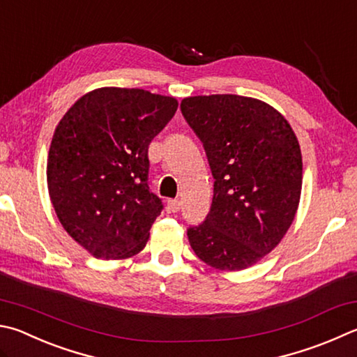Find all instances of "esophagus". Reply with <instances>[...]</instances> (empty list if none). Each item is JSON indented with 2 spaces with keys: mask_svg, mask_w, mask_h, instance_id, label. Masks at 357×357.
<instances>
[{
  "mask_svg": "<svg viewBox=\"0 0 357 357\" xmlns=\"http://www.w3.org/2000/svg\"><path fill=\"white\" fill-rule=\"evenodd\" d=\"M167 209H168V212H178L181 209V201L179 199H168Z\"/></svg>",
  "mask_w": 357,
  "mask_h": 357,
  "instance_id": "34e87169",
  "label": "esophagus"
}]
</instances>
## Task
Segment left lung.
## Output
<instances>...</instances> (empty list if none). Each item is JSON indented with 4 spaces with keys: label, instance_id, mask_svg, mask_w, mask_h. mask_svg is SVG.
<instances>
[{
    "label": "left lung",
    "instance_id": "1",
    "mask_svg": "<svg viewBox=\"0 0 357 357\" xmlns=\"http://www.w3.org/2000/svg\"><path fill=\"white\" fill-rule=\"evenodd\" d=\"M181 112L215 179L209 213L187 229L190 246L213 268L243 270L268 255L295 218L303 183L296 135L276 109L248 96H190Z\"/></svg>",
    "mask_w": 357,
    "mask_h": 357
}]
</instances>
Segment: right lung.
Instances as JSON below:
<instances>
[{"mask_svg":"<svg viewBox=\"0 0 357 357\" xmlns=\"http://www.w3.org/2000/svg\"><path fill=\"white\" fill-rule=\"evenodd\" d=\"M178 109L172 96L102 87L81 96L51 140L47 181L61 225L90 255L145 248L164 209L148 185V146Z\"/></svg>","mask_w":357,"mask_h":357,"instance_id":"right-lung-1","label":"right lung"}]
</instances>
